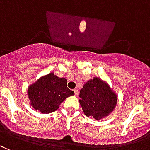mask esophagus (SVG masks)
Returning a JSON list of instances; mask_svg holds the SVG:
<instances>
[{
  "label": "esophagus",
  "instance_id": "1",
  "mask_svg": "<svg viewBox=\"0 0 150 150\" xmlns=\"http://www.w3.org/2000/svg\"><path fill=\"white\" fill-rule=\"evenodd\" d=\"M74 93H75V95H76V96H77V95H78V90H77V89H74Z\"/></svg>",
  "mask_w": 150,
  "mask_h": 150
}]
</instances>
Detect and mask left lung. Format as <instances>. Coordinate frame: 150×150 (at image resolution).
<instances>
[{
	"label": "left lung",
	"instance_id": "8db88e82",
	"mask_svg": "<svg viewBox=\"0 0 150 150\" xmlns=\"http://www.w3.org/2000/svg\"><path fill=\"white\" fill-rule=\"evenodd\" d=\"M79 102L85 115L99 121L110 114L117 103V95L109 84L99 77H93L80 91Z\"/></svg>",
	"mask_w": 150,
	"mask_h": 150
}]
</instances>
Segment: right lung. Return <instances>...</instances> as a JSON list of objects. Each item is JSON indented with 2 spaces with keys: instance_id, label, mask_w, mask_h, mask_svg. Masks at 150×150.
<instances>
[{
  "instance_id": "right-lung-1",
  "label": "right lung",
  "mask_w": 150,
  "mask_h": 150,
  "mask_svg": "<svg viewBox=\"0 0 150 150\" xmlns=\"http://www.w3.org/2000/svg\"><path fill=\"white\" fill-rule=\"evenodd\" d=\"M74 92L67 88V80L53 73L40 77L28 88L31 106L41 113H50L58 110L59 105Z\"/></svg>"
}]
</instances>
